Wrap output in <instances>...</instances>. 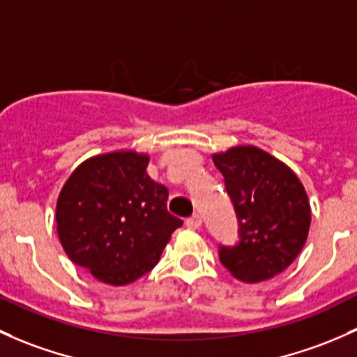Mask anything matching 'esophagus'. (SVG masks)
Segmentation results:
<instances>
[{"label":"esophagus","mask_w":357,"mask_h":357,"mask_svg":"<svg viewBox=\"0 0 357 357\" xmlns=\"http://www.w3.org/2000/svg\"><path fill=\"white\" fill-rule=\"evenodd\" d=\"M202 226V217L198 213H193V215L186 219V227L190 229H200Z\"/></svg>","instance_id":"esophagus-1"}]
</instances>
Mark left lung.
Wrapping results in <instances>:
<instances>
[{
    "label": "left lung",
    "mask_w": 357,
    "mask_h": 357,
    "mask_svg": "<svg viewBox=\"0 0 357 357\" xmlns=\"http://www.w3.org/2000/svg\"><path fill=\"white\" fill-rule=\"evenodd\" d=\"M238 217L239 241L219 245L220 264L243 282L275 277L305 246L310 202L298 176L257 147H234L213 155Z\"/></svg>",
    "instance_id": "obj_1"
}]
</instances>
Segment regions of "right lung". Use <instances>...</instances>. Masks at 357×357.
Returning a JSON list of instances; mask_svg holds the SVG:
<instances>
[{
  "instance_id": "obj_1",
  "label": "right lung",
  "mask_w": 357,
  "mask_h": 357,
  "mask_svg": "<svg viewBox=\"0 0 357 357\" xmlns=\"http://www.w3.org/2000/svg\"><path fill=\"white\" fill-rule=\"evenodd\" d=\"M149 157L112 152L78 166L56 205L58 236L73 264L125 286L150 272L183 220L167 212V188L147 174Z\"/></svg>"
}]
</instances>
